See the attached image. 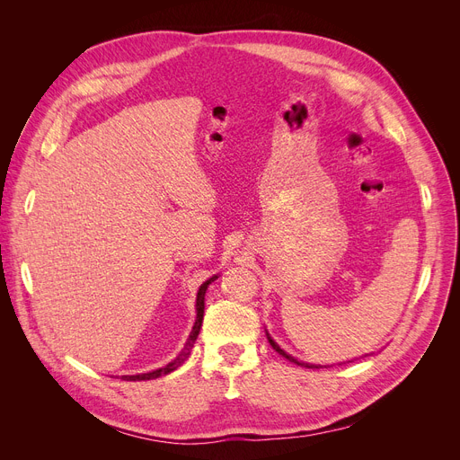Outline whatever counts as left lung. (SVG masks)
<instances>
[{
	"mask_svg": "<svg viewBox=\"0 0 460 460\" xmlns=\"http://www.w3.org/2000/svg\"><path fill=\"white\" fill-rule=\"evenodd\" d=\"M267 337H269V343L272 345V349L276 350V352H279L283 358H287L288 361H293V364H296V366H302V367H307V369H321V367H330V366H315V364H304V361H298L296 358H293L291 354H287L283 349H279V345L272 340V337L267 333ZM367 356V354H366Z\"/></svg>",
	"mask_w": 460,
	"mask_h": 460,
	"instance_id": "1",
	"label": "left lung"
}]
</instances>
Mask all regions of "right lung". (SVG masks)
Here are the masks:
<instances>
[{
    "label": "right lung",
    "mask_w": 460,
    "mask_h": 460,
    "mask_svg": "<svg viewBox=\"0 0 460 460\" xmlns=\"http://www.w3.org/2000/svg\"><path fill=\"white\" fill-rule=\"evenodd\" d=\"M214 279H217V276L208 278V279L199 287L198 298H196V313H198V315H196V323H193V328H191V332H190V335H188V341H186L184 349L181 350V354H179L173 361H169L167 366H164V367H160V369H156V371L139 373V375H123L120 378H123V380H134V382H136V380H153V378H158V376H162V375H167V373L175 371L179 366L184 364L186 358L190 356V352H191V349H193V343H196L198 335H199V330H201V324H203V313H205V293H207L208 285H210Z\"/></svg>",
    "instance_id": "add662e5"
}]
</instances>
